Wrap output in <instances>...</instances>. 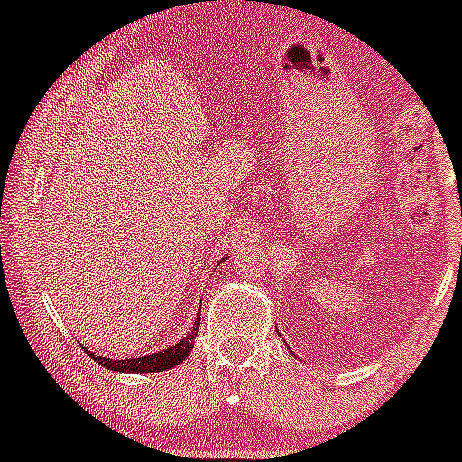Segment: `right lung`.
<instances>
[{
	"label": "right lung",
	"instance_id": "add662e5",
	"mask_svg": "<svg viewBox=\"0 0 462 462\" xmlns=\"http://www.w3.org/2000/svg\"><path fill=\"white\" fill-rule=\"evenodd\" d=\"M201 326V315H199L197 321L192 326V333L185 335L180 342H176L174 346L165 348V351H158V353H149V356L143 357H129V360H106L102 356H93L91 351L88 357H93V362H97L100 366L109 371H123V374H158V371H167L171 366L180 365L185 357L189 356L194 346V337H197V330Z\"/></svg>",
	"mask_w": 462,
	"mask_h": 462
}]
</instances>
